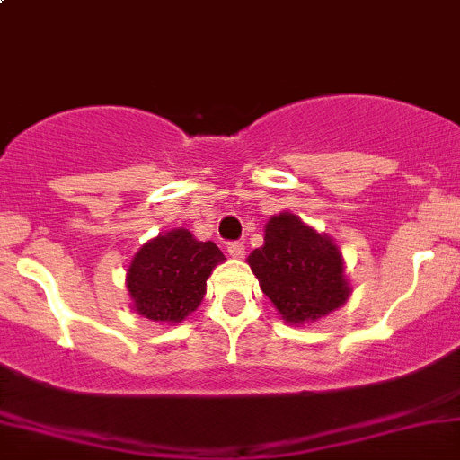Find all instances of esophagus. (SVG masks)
I'll return each instance as SVG.
<instances>
[{"mask_svg":"<svg viewBox=\"0 0 460 460\" xmlns=\"http://www.w3.org/2000/svg\"><path fill=\"white\" fill-rule=\"evenodd\" d=\"M226 252H229V256L231 258H235V260H243L244 258V244L243 243H231L229 247H226Z\"/></svg>","mask_w":460,"mask_h":460,"instance_id":"34e87169","label":"esophagus"}]
</instances>
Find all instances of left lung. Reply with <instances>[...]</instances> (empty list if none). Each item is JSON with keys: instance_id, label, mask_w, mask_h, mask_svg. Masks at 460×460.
<instances>
[{"instance_id": "1", "label": "left lung", "mask_w": 460, "mask_h": 460, "mask_svg": "<svg viewBox=\"0 0 460 460\" xmlns=\"http://www.w3.org/2000/svg\"><path fill=\"white\" fill-rule=\"evenodd\" d=\"M247 262L280 318L296 327L329 316L351 296L336 240L291 211L269 217L264 244Z\"/></svg>"}]
</instances>
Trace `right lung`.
<instances>
[{"label": "right lung", "instance_id": "1", "mask_svg": "<svg viewBox=\"0 0 460 460\" xmlns=\"http://www.w3.org/2000/svg\"><path fill=\"white\" fill-rule=\"evenodd\" d=\"M222 262L225 253L211 240L200 243L182 226L151 238L127 267L131 309L153 323H182L200 307L207 278Z\"/></svg>", "mask_w": 460, "mask_h": 460}]
</instances>
